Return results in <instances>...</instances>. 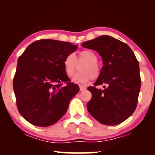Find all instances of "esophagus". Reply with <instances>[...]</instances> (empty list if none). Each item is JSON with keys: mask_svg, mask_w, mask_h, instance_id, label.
Instances as JSON below:
<instances>
[{"mask_svg": "<svg viewBox=\"0 0 155 155\" xmlns=\"http://www.w3.org/2000/svg\"><path fill=\"white\" fill-rule=\"evenodd\" d=\"M80 91L85 90H86V87H84V86H82V85H80Z\"/></svg>", "mask_w": 155, "mask_h": 155, "instance_id": "obj_1", "label": "esophagus"}]
</instances>
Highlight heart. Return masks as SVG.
I'll list each match as a JSON object with an SVG mask.
<instances>
[{
    "label": "heart",
    "instance_id": "heart-1",
    "mask_svg": "<svg viewBox=\"0 0 155 155\" xmlns=\"http://www.w3.org/2000/svg\"><path fill=\"white\" fill-rule=\"evenodd\" d=\"M98 58L95 53L90 50H84L79 52L76 59L73 54H68L63 60V67L65 73L69 77H73L78 68V64L81 65L80 73L74 78L77 82H85L92 80H96L101 74V68L97 63Z\"/></svg>",
    "mask_w": 155,
    "mask_h": 155
}]
</instances>
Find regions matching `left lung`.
<instances>
[{
  "mask_svg": "<svg viewBox=\"0 0 155 155\" xmlns=\"http://www.w3.org/2000/svg\"><path fill=\"white\" fill-rule=\"evenodd\" d=\"M96 51L103 66L94 86L88 87L92 98L87 104L89 113L101 124L115 126L124 122L136 109L141 86L139 63L131 48L107 35L82 44ZM103 84L104 89L97 88Z\"/></svg>",
  "mask_w": 155,
  "mask_h": 155,
  "instance_id": "left-lung-1",
  "label": "left lung"
}]
</instances>
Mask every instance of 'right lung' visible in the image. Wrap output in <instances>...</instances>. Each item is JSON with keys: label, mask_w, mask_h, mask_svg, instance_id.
I'll list each match as a JSON object with an SVG mask.
<instances>
[{"label": "right lung", "mask_w": 155, "mask_h": 155, "mask_svg": "<svg viewBox=\"0 0 155 155\" xmlns=\"http://www.w3.org/2000/svg\"><path fill=\"white\" fill-rule=\"evenodd\" d=\"M78 48L70 42L40 39L18 58L13 78L17 107L25 120L37 126L56 124L79 92L65 73L63 60Z\"/></svg>", "instance_id": "right-lung-1"}]
</instances>
